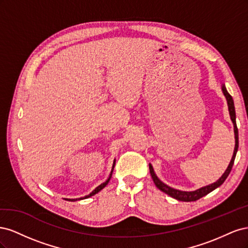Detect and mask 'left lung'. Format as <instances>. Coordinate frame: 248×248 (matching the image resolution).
<instances>
[{"mask_svg":"<svg viewBox=\"0 0 248 248\" xmlns=\"http://www.w3.org/2000/svg\"><path fill=\"white\" fill-rule=\"evenodd\" d=\"M221 90H222V93L226 97L227 102H228V108H229V114H230V118L232 122V125H234V134H235V148H234V153H232V159L229 163V166L227 168V170H224V172L222 174V176L217 180L216 182L212 183V184H209L206 186H202L201 188L197 189V190H193V191H183V190H179L176 188H172V187L164 184L161 180L156 176L154 169L152 167L151 163H149V169H150V174L152 176L153 181L156 185V187L158 189H160L161 191H163L164 193L169 194L170 197L174 198L178 201H182V202H193V201H197L202 197H205L206 194L210 193L211 191H213L214 189H216L217 187H219L224 181H226V179L228 178L229 174L232 170V164H234L235 161V157L238 151V146H239V139H238V128H237V124H236V111H235V106H234V100H232V96L229 94L228 90L226 88V85L222 84L221 85Z\"/></svg>","mask_w":248,"mask_h":248,"instance_id":"left-lung-1","label":"left lung"}]
</instances>
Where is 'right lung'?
<instances>
[{"label": "right lung", "mask_w": 248, "mask_h": 248, "mask_svg": "<svg viewBox=\"0 0 248 248\" xmlns=\"http://www.w3.org/2000/svg\"><path fill=\"white\" fill-rule=\"evenodd\" d=\"M115 164H116V159L114 160V163H112V168H111V170H110V174H109V177H108V179L107 180L106 182H103L102 184H100L99 186H97L96 188L90 193V194H88V196H86V197H84V198H79V199H65V200H67V201H69V202H76V201H79V200H85V199H88V198H90V197H92V196H94V194H96V193H98L101 189H103L104 187H106L108 184V182H109V180H110V178H111V175H112V171H114V168H115Z\"/></svg>", "instance_id": "add662e5"}]
</instances>
